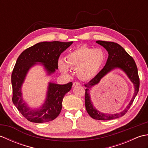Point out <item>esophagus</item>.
<instances>
[{
	"instance_id": "34e87169",
	"label": "esophagus",
	"mask_w": 148,
	"mask_h": 148,
	"mask_svg": "<svg viewBox=\"0 0 148 148\" xmlns=\"http://www.w3.org/2000/svg\"><path fill=\"white\" fill-rule=\"evenodd\" d=\"M77 85H80V83L79 82H77V81H75V82L73 83V86H77Z\"/></svg>"
}]
</instances>
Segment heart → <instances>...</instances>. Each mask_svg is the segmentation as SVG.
<instances>
[{
	"label": "heart",
	"mask_w": 148,
	"mask_h": 148,
	"mask_svg": "<svg viewBox=\"0 0 148 148\" xmlns=\"http://www.w3.org/2000/svg\"><path fill=\"white\" fill-rule=\"evenodd\" d=\"M106 59V54L102 49L81 46L69 52L65 61L58 60V67L65 74L69 73V67L76 69L77 77L83 81H88L97 76Z\"/></svg>",
	"instance_id": "b5f03b06"
}]
</instances>
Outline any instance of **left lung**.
I'll return each instance as SVG.
<instances>
[{
  "label": "left lung",
  "instance_id": "8db88e82",
  "mask_svg": "<svg viewBox=\"0 0 148 148\" xmlns=\"http://www.w3.org/2000/svg\"><path fill=\"white\" fill-rule=\"evenodd\" d=\"M97 43L102 46L108 52V58L104 67L97 76L88 83L84 84L87 88L85 90V107L87 112L92 118L98 120H110L118 118L125 114L132 104L139 90V77L138 75L137 67L136 62L125 49L117 43L113 42L97 40ZM115 68H120L127 74L134 85V93L133 97L127 108L121 113L116 114H108L98 111L93 106L90 101L89 90L91 87L98 84L100 79L109 71Z\"/></svg>",
  "mask_w": 148,
  "mask_h": 148
}]
</instances>
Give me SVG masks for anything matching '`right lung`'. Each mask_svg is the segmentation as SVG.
Masks as SVG:
<instances>
[{"instance_id":"add662e5","label":"right lung","mask_w":148,"mask_h":148,"mask_svg":"<svg viewBox=\"0 0 148 148\" xmlns=\"http://www.w3.org/2000/svg\"><path fill=\"white\" fill-rule=\"evenodd\" d=\"M73 42H41L22 52L16 62L11 75L12 100L21 114L29 121L41 123L55 119L61 112L65 95L71 90L72 83L58 84L49 83L46 98L40 108L32 109L23 102L21 86L29 69L37 63H41L48 75L58 69L60 55Z\"/></svg>"}]
</instances>
